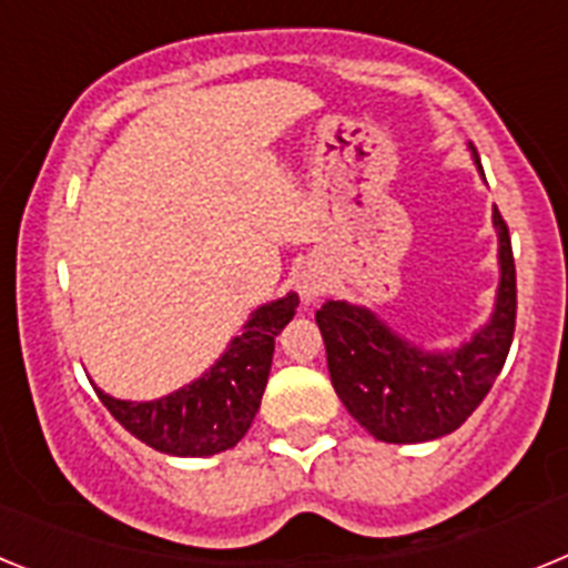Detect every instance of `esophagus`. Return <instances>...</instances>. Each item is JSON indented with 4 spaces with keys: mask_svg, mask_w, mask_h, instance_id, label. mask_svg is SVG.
Segmentation results:
<instances>
[{
    "mask_svg": "<svg viewBox=\"0 0 568 568\" xmlns=\"http://www.w3.org/2000/svg\"><path fill=\"white\" fill-rule=\"evenodd\" d=\"M298 295L304 304H313V301H318L321 295L327 293V278L321 273H315V270H307V273L298 275Z\"/></svg>",
    "mask_w": 568,
    "mask_h": 568,
    "instance_id": "esophagus-1",
    "label": "esophagus"
}]
</instances>
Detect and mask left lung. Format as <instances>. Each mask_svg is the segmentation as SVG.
Here are the masks:
<instances>
[{
	"mask_svg": "<svg viewBox=\"0 0 568 568\" xmlns=\"http://www.w3.org/2000/svg\"><path fill=\"white\" fill-rule=\"evenodd\" d=\"M471 159L478 164V153ZM484 173V170H480ZM498 233V295L489 321L453 349H424L395 333L378 313L349 301H327L315 313L327 366L346 413L384 444H424L455 433L480 406L504 369L515 333V258L506 222Z\"/></svg>",
	"mask_w": 568,
	"mask_h": 568,
	"instance_id": "8db88e82",
	"label": "left lung"
}]
</instances>
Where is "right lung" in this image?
<instances>
[{"label":"right lung","mask_w":568,"mask_h":568,"mask_svg":"<svg viewBox=\"0 0 568 568\" xmlns=\"http://www.w3.org/2000/svg\"><path fill=\"white\" fill-rule=\"evenodd\" d=\"M298 295L267 301L241 327L215 364L190 384L153 400L97 395L130 435L175 458H207L233 449L253 424L270 378L275 335L293 321Z\"/></svg>","instance_id":"obj_1"}]
</instances>
